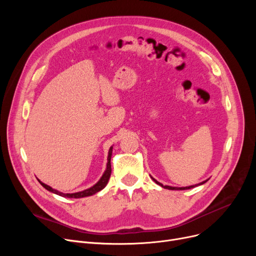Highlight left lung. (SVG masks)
Instances as JSON below:
<instances>
[{"label":"left lung","instance_id":"8db88e82","mask_svg":"<svg viewBox=\"0 0 256 256\" xmlns=\"http://www.w3.org/2000/svg\"><path fill=\"white\" fill-rule=\"evenodd\" d=\"M152 180H154V182H156V184H160V186H163V188H165V189H168V190H186V189H192V188H194V186H199V184H204V182H206V180H204V182H200V184H194V186H182V188H176V186H163L162 184L160 182H158V180H156L154 178H152Z\"/></svg>","mask_w":256,"mask_h":256}]
</instances>
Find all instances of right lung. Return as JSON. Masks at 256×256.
<instances>
[{"mask_svg":"<svg viewBox=\"0 0 256 256\" xmlns=\"http://www.w3.org/2000/svg\"><path fill=\"white\" fill-rule=\"evenodd\" d=\"M112 150H113V147H110L109 156H108V164H106V169L104 173L102 174V178H100V180L96 184H94L93 186L89 188V189H87V190H84V191H82V192H78V193H72V194H64V193H61V192H59V191H57V190H54V189H52V188H50V186H48V184H44V182H39L42 184V186L44 188H46V189L48 191L52 192V193H55V194H57V195H59V196H62V197H68V198H82V197H87V196H91V195H93V194H96V193H98V192H100V190H102V189H104V188L106 186L108 182H109V178H110V176H111V172H112V169H111V156H112Z\"/></svg>","mask_w":256,"mask_h":256,"instance_id":"add662e5","label":"right lung"}]
</instances>
